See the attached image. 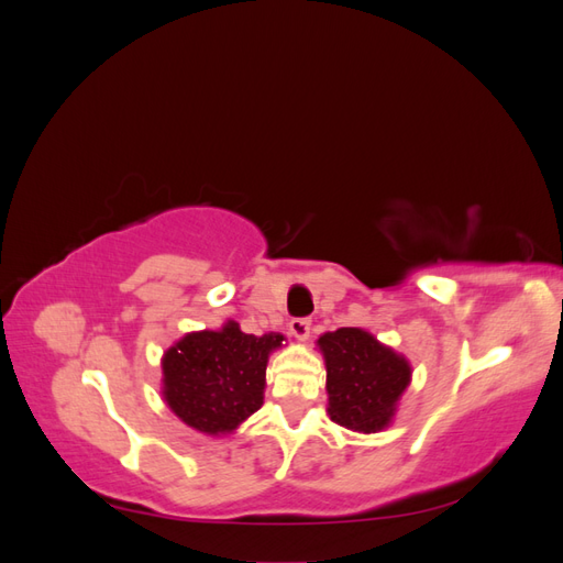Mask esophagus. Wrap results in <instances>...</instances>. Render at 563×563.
Returning a JSON list of instances; mask_svg holds the SVG:
<instances>
[{
    "label": "esophagus",
    "mask_w": 563,
    "mask_h": 563,
    "mask_svg": "<svg viewBox=\"0 0 563 563\" xmlns=\"http://www.w3.org/2000/svg\"><path fill=\"white\" fill-rule=\"evenodd\" d=\"M310 329H312V321L308 317H296V319L288 321V331H291L298 340H308Z\"/></svg>",
    "instance_id": "esophagus-1"
}]
</instances>
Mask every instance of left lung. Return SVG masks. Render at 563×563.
<instances>
[{"label":"left lung","mask_w":563,"mask_h":563,"mask_svg":"<svg viewBox=\"0 0 563 563\" xmlns=\"http://www.w3.org/2000/svg\"><path fill=\"white\" fill-rule=\"evenodd\" d=\"M327 360L329 413L354 432H378L411 380V366L362 329H338L319 338Z\"/></svg>","instance_id":"left-lung-1"}]
</instances>
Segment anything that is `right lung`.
<instances>
[{
    "label": "right lung",
    "mask_w": 563,
    "mask_h": 563,
    "mask_svg": "<svg viewBox=\"0 0 563 563\" xmlns=\"http://www.w3.org/2000/svg\"><path fill=\"white\" fill-rule=\"evenodd\" d=\"M282 340V333H244L234 321L185 335L162 362L166 404L199 432H232L263 406L267 356Z\"/></svg>",
    "instance_id": "add662e5"
}]
</instances>
